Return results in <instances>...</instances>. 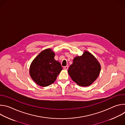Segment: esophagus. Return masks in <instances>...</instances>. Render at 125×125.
Listing matches in <instances>:
<instances>
[{
	"mask_svg": "<svg viewBox=\"0 0 125 125\" xmlns=\"http://www.w3.org/2000/svg\"><path fill=\"white\" fill-rule=\"evenodd\" d=\"M68 68H69V67H68V66H65V67H64V69L65 70H67L68 69Z\"/></svg>",
	"mask_w": 125,
	"mask_h": 125,
	"instance_id": "obj_1",
	"label": "esophagus"
}]
</instances>
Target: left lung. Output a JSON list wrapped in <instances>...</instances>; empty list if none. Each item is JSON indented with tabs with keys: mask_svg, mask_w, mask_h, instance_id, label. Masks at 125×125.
Instances as JSON below:
<instances>
[{
	"mask_svg": "<svg viewBox=\"0 0 125 125\" xmlns=\"http://www.w3.org/2000/svg\"><path fill=\"white\" fill-rule=\"evenodd\" d=\"M100 65L96 58L87 51L81 56L76 57L68 72L72 79L80 86L91 85L98 77Z\"/></svg>",
	"mask_w": 125,
	"mask_h": 125,
	"instance_id": "1",
	"label": "left lung"
}]
</instances>
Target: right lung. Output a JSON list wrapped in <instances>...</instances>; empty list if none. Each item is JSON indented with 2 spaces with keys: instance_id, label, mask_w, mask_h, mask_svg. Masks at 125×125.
<instances>
[{
  "instance_id": "obj_1",
  "label": "right lung",
  "mask_w": 125,
  "mask_h": 125,
  "mask_svg": "<svg viewBox=\"0 0 125 125\" xmlns=\"http://www.w3.org/2000/svg\"><path fill=\"white\" fill-rule=\"evenodd\" d=\"M55 54L50 49L42 51L32 61L30 69L32 79L42 86H47L56 80L62 70L61 64L54 59Z\"/></svg>"
}]
</instances>
